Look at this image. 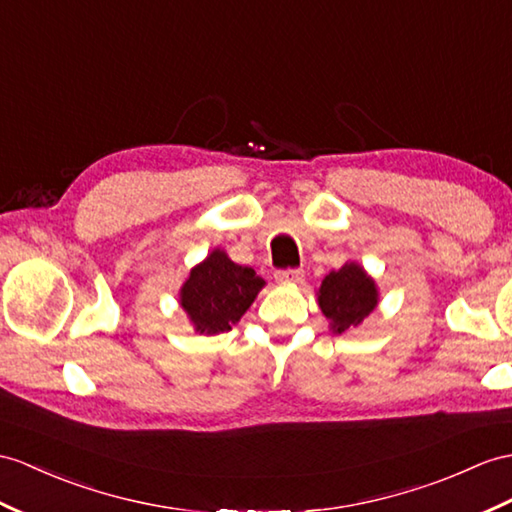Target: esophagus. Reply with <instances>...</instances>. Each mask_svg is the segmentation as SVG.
I'll return each instance as SVG.
<instances>
[{"label": "esophagus", "instance_id": "obj_1", "mask_svg": "<svg viewBox=\"0 0 512 512\" xmlns=\"http://www.w3.org/2000/svg\"><path fill=\"white\" fill-rule=\"evenodd\" d=\"M302 278H304V271L302 269H282V271H276V280L278 282L297 284V282H302Z\"/></svg>", "mask_w": 512, "mask_h": 512}]
</instances>
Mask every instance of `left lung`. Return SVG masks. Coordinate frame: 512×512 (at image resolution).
<instances>
[{
  "label": "left lung",
  "mask_w": 512,
  "mask_h": 512,
  "mask_svg": "<svg viewBox=\"0 0 512 512\" xmlns=\"http://www.w3.org/2000/svg\"><path fill=\"white\" fill-rule=\"evenodd\" d=\"M378 302L376 280L356 260H347L341 269L330 271L317 291V304L330 321L332 334L358 328L378 308Z\"/></svg>",
  "instance_id": "obj_1"
}]
</instances>
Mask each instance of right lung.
I'll return each instance as SVG.
<instances>
[{
    "label": "right lung",
    "instance_id": "1",
    "mask_svg": "<svg viewBox=\"0 0 512 512\" xmlns=\"http://www.w3.org/2000/svg\"><path fill=\"white\" fill-rule=\"evenodd\" d=\"M263 286L265 280L252 267L236 265L217 247L189 271L178 302L197 334L215 336L241 321Z\"/></svg>",
    "mask_w": 512,
    "mask_h": 512
}]
</instances>
